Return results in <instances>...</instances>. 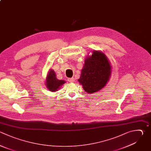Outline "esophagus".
Returning <instances> with one entry per match:
<instances>
[{"label":"esophagus","instance_id":"obj_1","mask_svg":"<svg viewBox=\"0 0 151 151\" xmlns=\"http://www.w3.org/2000/svg\"><path fill=\"white\" fill-rule=\"evenodd\" d=\"M68 81L70 83H73V82H74L75 80L74 78H68Z\"/></svg>","mask_w":151,"mask_h":151}]
</instances>
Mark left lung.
Returning a JSON list of instances; mask_svg holds the SVG:
<instances>
[{
    "mask_svg": "<svg viewBox=\"0 0 151 151\" xmlns=\"http://www.w3.org/2000/svg\"><path fill=\"white\" fill-rule=\"evenodd\" d=\"M111 76V65L106 55L94 51L85 60L81 76L78 80L84 91L89 94L103 88Z\"/></svg>",
    "mask_w": 151,
    "mask_h": 151,
    "instance_id": "left-lung-1",
    "label": "left lung"
}]
</instances>
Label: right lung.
<instances>
[{
	"mask_svg": "<svg viewBox=\"0 0 151 151\" xmlns=\"http://www.w3.org/2000/svg\"><path fill=\"white\" fill-rule=\"evenodd\" d=\"M45 86L47 88L52 92L58 91L65 81L64 80H60L57 78L55 73L54 70H50L48 71L47 77L46 78Z\"/></svg>",
	"mask_w": 151,
	"mask_h": 151,
	"instance_id": "add662e5",
	"label": "right lung"
}]
</instances>
